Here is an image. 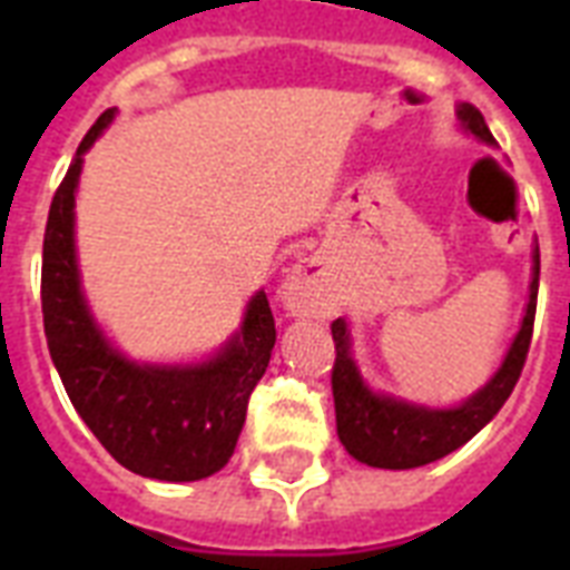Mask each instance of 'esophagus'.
<instances>
[{
    "instance_id": "obj_1",
    "label": "esophagus",
    "mask_w": 570,
    "mask_h": 570,
    "mask_svg": "<svg viewBox=\"0 0 570 570\" xmlns=\"http://www.w3.org/2000/svg\"><path fill=\"white\" fill-rule=\"evenodd\" d=\"M284 302L298 316H320V313L331 311L334 286H331L328 268L320 257H304L289 268L284 284Z\"/></svg>"
}]
</instances>
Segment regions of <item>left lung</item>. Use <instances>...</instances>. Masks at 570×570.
<instances>
[{
    "instance_id": "8db88e82",
    "label": "left lung",
    "mask_w": 570,
    "mask_h": 570,
    "mask_svg": "<svg viewBox=\"0 0 570 570\" xmlns=\"http://www.w3.org/2000/svg\"><path fill=\"white\" fill-rule=\"evenodd\" d=\"M461 124L482 141H494L485 118L476 106L464 102L459 109ZM539 248H535V275L530 284V304L527 316L514 337L503 366L497 375L470 396L461 407L450 411H432V407H416L396 402V399L375 396L366 387L357 366L348 355L346 322H331L334 334V370H331V390H334V411H337V434L340 443L346 446L348 455L364 461L370 468L407 470L423 468L429 461H438L459 450L503 407V402L512 396L514 384L521 379V370L527 364V352L532 343V322H535V302H539Z\"/></svg>"
}]
</instances>
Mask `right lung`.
I'll return each mask as SVG.
<instances>
[{
  "label": "right lung",
  "instance_id": "add662e5",
  "mask_svg": "<svg viewBox=\"0 0 570 570\" xmlns=\"http://www.w3.org/2000/svg\"><path fill=\"white\" fill-rule=\"evenodd\" d=\"M115 118H97L52 195L43 233L40 311L49 355L67 396L94 438L127 470L163 482L218 473L239 441L248 399L275 348L266 293L254 295L239 337L200 366H138L120 357L94 325L79 289L73 248V191L82 154Z\"/></svg>",
  "mask_w": 570,
  "mask_h": 570
}]
</instances>
